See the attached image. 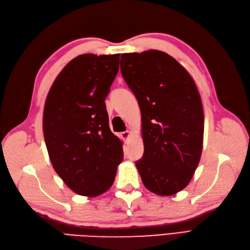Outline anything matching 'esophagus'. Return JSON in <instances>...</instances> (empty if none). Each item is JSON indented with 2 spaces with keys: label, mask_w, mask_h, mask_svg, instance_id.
Listing matches in <instances>:
<instances>
[{
  "label": "esophagus",
  "mask_w": 250,
  "mask_h": 250,
  "mask_svg": "<svg viewBox=\"0 0 250 250\" xmlns=\"http://www.w3.org/2000/svg\"><path fill=\"white\" fill-rule=\"evenodd\" d=\"M130 135H131V132H130V131H128V130H126V131H124V132L121 133V137H122V139H123L124 141L129 140Z\"/></svg>",
  "instance_id": "esophagus-1"
}]
</instances>
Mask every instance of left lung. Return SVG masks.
<instances>
[{
	"mask_svg": "<svg viewBox=\"0 0 250 250\" xmlns=\"http://www.w3.org/2000/svg\"><path fill=\"white\" fill-rule=\"evenodd\" d=\"M121 73L138 99L144 154L135 162L149 191L170 196L185 188L200 161L204 117L191 75L158 50L121 55Z\"/></svg>",
	"mask_w": 250,
	"mask_h": 250,
	"instance_id": "obj_1",
	"label": "left lung"
}]
</instances>
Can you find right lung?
<instances>
[{"instance_id": "add662e5", "label": "right lung", "mask_w": 250, "mask_h": 250, "mask_svg": "<svg viewBox=\"0 0 250 250\" xmlns=\"http://www.w3.org/2000/svg\"><path fill=\"white\" fill-rule=\"evenodd\" d=\"M120 54H82L59 73L43 108L42 129L53 168L73 192H106L123 161L122 142L110 131L105 105Z\"/></svg>"}]
</instances>
